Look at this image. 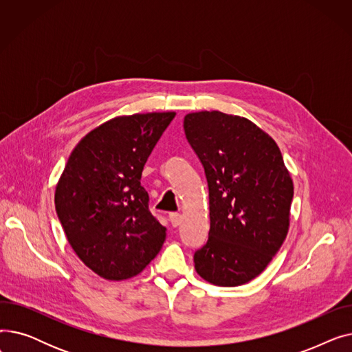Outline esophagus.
I'll return each mask as SVG.
<instances>
[{"instance_id": "obj_1", "label": "esophagus", "mask_w": 352, "mask_h": 352, "mask_svg": "<svg viewBox=\"0 0 352 352\" xmlns=\"http://www.w3.org/2000/svg\"><path fill=\"white\" fill-rule=\"evenodd\" d=\"M170 221H171L173 227H178V226L181 224L182 217H181V214H178V212H171V214H170Z\"/></svg>"}]
</instances>
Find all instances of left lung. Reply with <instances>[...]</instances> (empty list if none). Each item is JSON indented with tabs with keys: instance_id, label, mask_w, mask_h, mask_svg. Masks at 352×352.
<instances>
[{
	"instance_id": "left-lung-1",
	"label": "left lung",
	"mask_w": 352,
	"mask_h": 352,
	"mask_svg": "<svg viewBox=\"0 0 352 352\" xmlns=\"http://www.w3.org/2000/svg\"><path fill=\"white\" fill-rule=\"evenodd\" d=\"M184 131L210 191L208 241L194 254L195 271L218 287L247 284L288 234L294 184L283 154L252 121L221 111L187 114Z\"/></svg>"
}]
</instances>
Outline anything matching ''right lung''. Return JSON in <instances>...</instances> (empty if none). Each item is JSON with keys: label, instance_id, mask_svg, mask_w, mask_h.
I'll list each match as a JSON object with an SVG mask.
<instances>
[{"label": "right lung", "instance_id": "obj_1", "mask_svg": "<svg viewBox=\"0 0 352 352\" xmlns=\"http://www.w3.org/2000/svg\"><path fill=\"white\" fill-rule=\"evenodd\" d=\"M175 113L121 116L89 131L74 148L55 187V211L71 248L97 275H138L166 235L148 210L144 165Z\"/></svg>", "mask_w": 352, "mask_h": 352}]
</instances>
